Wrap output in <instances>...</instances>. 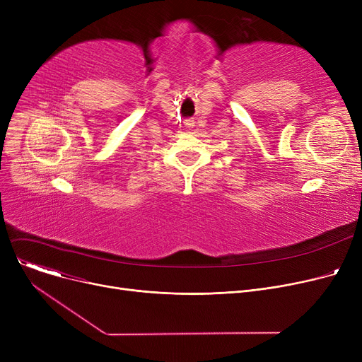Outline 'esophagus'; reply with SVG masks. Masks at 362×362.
<instances>
[{"label":"esophagus","instance_id":"1","mask_svg":"<svg viewBox=\"0 0 362 362\" xmlns=\"http://www.w3.org/2000/svg\"><path fill=\"white\" fill-rule=\"evenodd\" d=\"M194 126H195V122H194V120H191V119L185 120V127H186L187 130H191Z\"/></svg>","mask_w":362,"mask_h":362}]
</instances>
